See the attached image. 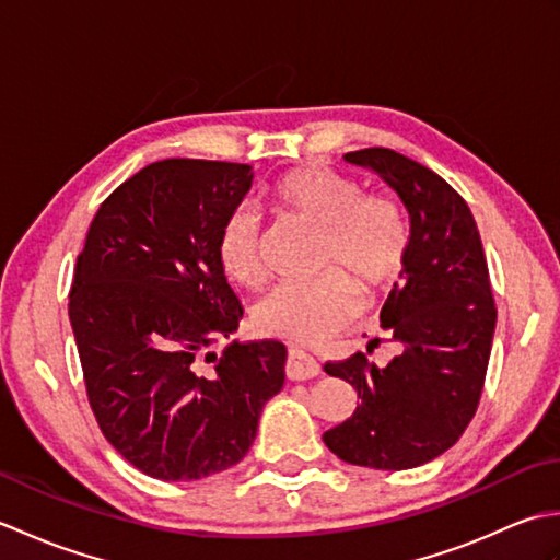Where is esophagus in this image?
<instances>
[{
    "label": "esophagus",
    "mask_w": 560,
    "mask_h": 560,
    "mask_svg": "<svg viewBox=\"0 0 560 560\" xmlns=\"http://www.w3.org/2000/svg\"><path fill=\"white\" fill-rule=\"evenodd\" d=\"M287 375L289 380H311L319 375V363L313 359L311 353L303 349H289V361H287Z\"/></svg>",
    "instance_id": "obj_1"
}]
</instances>
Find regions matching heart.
Instances as JSON below:
<instances>
[{
	"label": "heart",
	"instance_id": "heart-1",
	"mask_svg": "<svg viewBox=\"0 0 560 560\" xmlns=\"http://www.w3.org/2000/svg\"><path fill=\"white\" fill-rule=\"evenodd\" d=\"M269 201L317 233L313 281L281 283L257 301L253 319L271 337L317 341L349 325L361 311L359 289L383 293L404 269L409 223L395 199L361 192L351 175L329 165H301L269 187ZM219 261L243 287H259L261 219L253 209H233L219 231Z\"/></svg>",
	"mask_w": 560,
	"mask_h": 560
}]
</instances>
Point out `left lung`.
<instances>
[{
    "label": "left lung",
    "mask_w": 560,
    "mask_h": 560,
    "mask_svg": "<svg viewBox=\"0 0 560 560\" xmlns=\"http://www.w3.org/2000/svg\"><path fill=\"white\" fill-rule=\"evenodd\" d=\"M343 159L395 189L411 229L401 281L380 313L385 341L399 353L375 365L368 359L383 341L375 337L365 353L325 363L361 404L323 440L349 464L411 469L455 445L477 413L495 331L489 265L467 201L438 173L383 147Z\"/></svg>",
    "instance_id": "left-lung-1"
}]
</instances>
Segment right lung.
Returning a JSON list of instances; mask_svg holds the SVG:
<instances>
[{
    "instance_id": "right-lung-1",
    "label": "right lung",
    "mask_w": 560,
    "mask_h": 560,
    "mask_svg": "<svg viewBox=\"0 0 560 560\" xmlns=\"http://www.w3.org/2000/svg\"><path fill=\"white\" fill-rule=\"evenodd\" d=\"M253 165L165 159L103 201L69 293L89 404L108 443L147 477L197 481L231 469L283 387L281 341L229 339L243 305L219 231Z\"/></svg>"
}]
</instances>
